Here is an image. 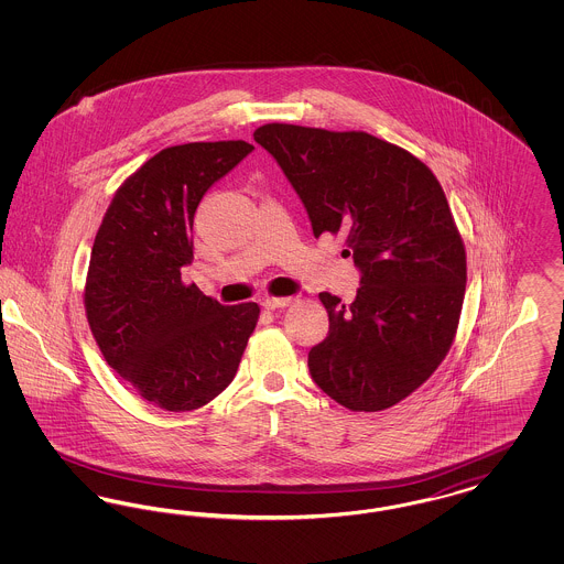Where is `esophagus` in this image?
Here are the masks:
<instances>
[{
    "label": "esophagus",
    "mask_w": 564,
    "mask_h": 564,
    "mask_svg": "<svg viewBox=\"0 0 564 564\" xmlns=\"http://www.w3.org/2000/svg\"><path fill=\"white\" fill-rule=\"evenodd\" d=\"M264 308L267 311H276V308H288V306H292V304H295V297H272V295H269L264 302Z\"/></svg>",
    "instance_id": "esophagus-1"
}]
</instances>
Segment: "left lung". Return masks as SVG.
Here are the masks:
<instances>
[{
	"mask_svg": "<svg viewBox=\"0 0 564 564\" xmlns=\"http://www.w3.org/2000/svg\"><path fill=\"white\" fill-rule=\"evenodd\" d=\"M253 139L279 162L313 235L345 239L361 272L350 304L319 294L327 338L308 352L323 393L378 412L444 361L463 308L467 260L446 194L425 162L364 131L264 124Z\"/></svg>",
	"mask_w": 564,
	"mask_h": 564,
	"instance_id": "obj_1",
	"label": "left lung"
}]
</instances>
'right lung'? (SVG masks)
I'll return each instance as SVG.
<instances>
[{"mask_svg": "<svg viewBox=\"0 0 564 564\" xmlns=\"http://www.w3.org/2000/svg\"><path fill=\"white\" fill-rule=\"evenodd\" d=\"M253 150L247 141L164 148L116 189L84 288L90 332L109 368L169 412L217 398L237 375L260 306H224L182 281L205 192Z\"/></svg>", "mask_w": 564, "mask_h": 564, "instance_id": "obj_1", "label": "right lung"}]
</instances>
